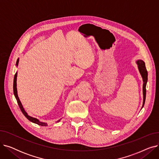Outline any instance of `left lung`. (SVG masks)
Instances as JSON below:
<instances>
[{"label": "left lung", "mask_w": 159, "mask_h": 159, "mask_svg": "<svg viewBox=\"0 0 159 159\" xmlns=\"http://www.w3.org/2000/svg\"><path fill=\"white\" fill-rule=\"evenodd\" d=\"M137 64L138 65V68L140 71L143 80V107L146 101V86L148 82V71L145 66V62L142 60H138L137 61Z\"/></svg>", "instance_id": "1"}]
</instances>
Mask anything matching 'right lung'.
Here are the masks:
<instances>
[{
  "instance_id": "add662e5",
  "label": "right lung",
  "mask_w": 159,
  "mask_h": 159,
  "mask_svg": "<svg viewBox=\"0 0 159 159\" xmlns=\"http://www.w3.org/2000/svg\"><path fill=\"white\" fill-rule=\"evenodd\" d=\"M19 61V59L18 58L17 61H16V66H18ZM16 77H17V72H16V73H15V76H14V80H13V93H14V95H15V98L16 99V101H17L18 105H19V107H20V109L21 111L22 112V113L24 114V115L25 116H26V117L29 120H30L31 122H33V123H35V124H38V125H40V126H47V124H46V123L43 122H40V121H39L37 119L33 118V117H32V116H29V115H28V113L26 112V111L24 110V107H23V106H22V104H21V102H20V101L19 98V97H18V95H17V89H16ZM59 121H60V120H58L57 122H58Z\"/></svg>"
}]
</instances>
